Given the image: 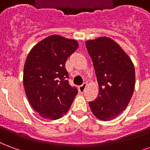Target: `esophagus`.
I'll list each match as a JSON object with an SVG mask.
<instances>
[{
  "label": "esophagus",
  "mask_w": 150,
  "mask_h": 150,
  "mask_svg": "<svg viewBox=\"0 0 150 150\" xmlns=\"http://www.w3.org/2000/svg\"><path fill=\"white\" fill-rule=\"evenodd\" d=\"M87 85H88L87 84V83H83L81 86H79V92L83 93V92L85 91V88L87 87Z\"/></svg>",
  "instance_id": "1"
}]
</instances>
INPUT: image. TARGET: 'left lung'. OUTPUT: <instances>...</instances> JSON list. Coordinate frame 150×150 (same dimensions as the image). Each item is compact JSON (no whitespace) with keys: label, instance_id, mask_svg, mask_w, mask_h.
Instances as JSON below:
<instances>
[{"label":"left lung","instance_id":"8db88e82","mask_svg":"<svg viewBox=\"0 0 150 150\" xmlns=\"http://www.w3.org/2000/svg\"><path fill=\"white\" fill-rule=\"evenodd\" d=\"M99 85V96L89 102L96 117L111 120L125 110L135 88L132 60L119 44L107 37L86 42Z\"/></svg>","mask_w":150,"mask_h":150}]
</instances>
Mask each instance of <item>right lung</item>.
Wrapping results in <instances>:
<instances>
[{
	"label": "right lung",
	"instance_id": "1",
	"mask_svg": "<svg viewBox=\"0 0 150 150\" xmlns=\"http://www.w3.org/2000/svg\"><path fill=\"white\" fill-rule=\"evenodd\" d=\"M78 42L50 35L31 49L24 66L23 84L30 104L41 117L54 120L67 112L78 91L70 86L65 67Z\"/></svg>",
	"mask_w": 150,
	"mask_h": 150
}]
</instances>
